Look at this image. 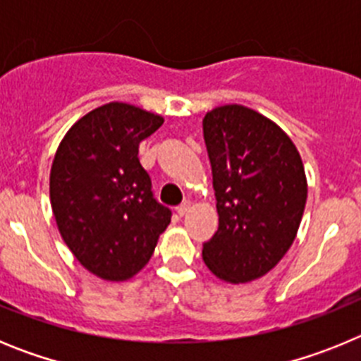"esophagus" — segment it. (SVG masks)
Listing matches in <instances>:
<instances>
[{"label":"esophagus","mask_w":361,"mask_h":361,"mask_svg":"<svg viewBox=\"0 0 361 361\" xmlns=\"http://www.w3.org/2000/svg\"><path fill=\"white\" fill-rule=\"evenodd\" d=\"M190 208H191V202H190V200H186V202H184V204H180V206H178V208H177L178 216H184V215H186V213L190 212Z\"/></svg>","instance_id":"34e87169"}]
</instances>
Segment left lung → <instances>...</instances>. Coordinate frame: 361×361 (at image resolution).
I'll list each match as a JSON object with an SVG mask.
<instances>
[{
  "label": "left lung",
  "instance_id": "left-lung-1",
  "mask_svg": "<svg viewBox=\"0 0 361 361\" xmlns=\"http://www.w3.org/2000/svg\"><path fill=\"white\" fill-rule=\"evenodd\" d=\"M202 130L219 213L202 258L220 280L251 282L295 240L307 200L304 164L279 124L242 104L213 108Z\"/></svg>",
  "mask_w": 361,
  "mask_h": 361
}]
</instances>
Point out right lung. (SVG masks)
<instances>
[{
	"label": "right lung",
	"mask_w": 361,
	"mask_h": 361,
	"mask_svg": "<svg viewBox=\"0 0 361 361\" xmlns=\"http://www.w3.org/2000/svg\"><path fill=\"white\" fill-rule=\"evenodd\" d=\"M162 123L133 104L108 103L81 117L57 148L50 170L57 228L73 257L99 279L137 275L171 222L139 162V145Z\"/></svg>",
	"instance_id": "add662e5"
}]
</instances>
